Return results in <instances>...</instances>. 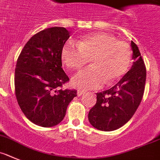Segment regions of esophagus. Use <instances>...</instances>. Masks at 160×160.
<instances>
[{
	"mask_svg": "<svg viewBox=\"0 0 160 160\" xmlns=\"http://www.w3.org/2000/svg\"><path fill=\"white\" fill-rule=\"evenodd\" d=\"M85 93L84 91H82V90H77V96H81L82 95H83Z\"/></svg>",
	"mask_w": 160,
	"mask_h": 160,
	"instance_id": "obj_1",
	"label": "esophagus"
}]
</instances>
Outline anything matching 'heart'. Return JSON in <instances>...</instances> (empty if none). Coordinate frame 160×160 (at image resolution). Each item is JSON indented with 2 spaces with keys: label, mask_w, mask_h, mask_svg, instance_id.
<instances>
[{
  "label": "heart",
  "mask_w": 160,
  "mask_h": 160,
  "mask_svg": "<svg viewBox=\"0 0 160 160\" xmlns=\"http://www.w3.org/2000/svg\"><path fill=\"white\" fill-rule=\"evenodd\" d=\"M130 46L104 32L83 37L75 44L66 42L61 49V59L70 69H79L90 59L92 66L72 78V84L83 90L100 88L106 82L112 84L128 72L132 63Z\"/></svg>",
  "instance_id": "b5f03b06"
}]
</instances>
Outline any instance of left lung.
<instances>
[{
	"label": "left lung",
	"mask_w": 160,
	"mask_h": 160,
	"mask_svg": "<svg viewBox=\"0 0 160 160\" xmlns=\"http://www.w3.org/2000/svg\"><path fill=\"white\" fill-rule=\"evenodd\" d=\"M132 66L116 85L96 93V103L88 113L95 128L111 132L129 121L140 103L146 82V68L138 46L131 42Z\"/></svg>",
	"instance_id": "obj_1"
}]
</instances>
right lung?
<instances>
[{
    "label": "right lung",
    "instance_id": "right-lung-1",
    "mask_svg": "<svg viewBox=\"0 0 160 160\" xmlns=\"http://www.w3.org/2000/svg\"><path fill=\"white\" fill-rule=\"evenodd\" d=\"M69 32L52 27L29 39L17 59L15 92L21 111L32 123L44 128L60 123L77 90L60 88L69 80L62 69L61 49Z\"/></svg>",
    "mask_w": 160,
    "mask_h": 160
}]
</instances>
